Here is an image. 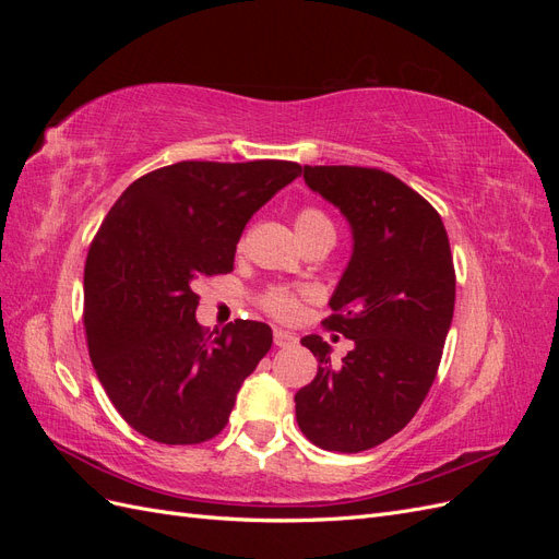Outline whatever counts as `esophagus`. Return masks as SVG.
<instances>
[{
	"instance_id": "1",
	"label": "esophagus",
	"mask_w": 559,
	"mask_h": 559,
	"mask_svg": "<svg viewBox=\"0 0 559 559\" xmlns=\"http://www.w3.org/2000/svg\"><path fill=\"white\" fill-rule=\"evenodd\" d=\"M273 341H275L277 347H289V345H294L298 341V337L294 333H289V331H284V329H275Z\"/></svg>"
}]
</instances>
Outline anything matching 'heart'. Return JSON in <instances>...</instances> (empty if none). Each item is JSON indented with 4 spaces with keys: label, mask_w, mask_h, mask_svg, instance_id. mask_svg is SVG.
Listing matches in <instances>:
<instances>
[{
    "label": "heart",
    "mask_w": 559,
    "mask_h": 559,
    "mask_svg": "<svg viewBox=\"0 0 559 559\" xmlns=\"http://www.w3.org/2000/svg\"><path fill=\"white\" fill-rule=\"evenodd\" d=\"M294 226L302 245L335 242V226L329 218V214L321 212L319 207H300L294 216ZM261 308L267 314H273L275 319L289 321L298 314L300 300H298V294L292 292L289 286H270V289L261 296Z\"/></svg>",
    "instance_id": "b5f03b06"
}]
</instances>
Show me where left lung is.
<instances>
[{
  "label": "left lung",
  "instance_id": "8db88e82",
  "mask_svg": "<svg viewBox=\"0 0 559 559\" xmlns=\"http://www.w3.org/2000/svg\"><path fill=\"white\" fill-rule=\"evenodd\" d=\"M302 179L352 228L324 326L354 347L333 366L329 343L302 337L319 366L294 399L296 419L321 450L361 452L408 425L436 380L454 312L450 242L441 214L378 167L306 165Z\"/></svg>",
  "mask_w": 559,
  "mask_h": 559
}]
</instances>
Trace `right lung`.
<instances>
[{"label":"right lung","instance_id":"obj_1","mask_svg":"<svg viewBox=\"0 0 559 559\" xmlns=\"http://www.w3.org/2000/svg\"><path fill=\"white\" fill-rule=\"evenodd\" d=\"M300 173L292 160H181L132 181L99 226L83 270L91 361L114 408L151 441L222 433L273 345L263 321L207 333L195 284L230 273L249 218Z\"/></svg>","mask_w":559,"mask_h":559}]
</instances>
